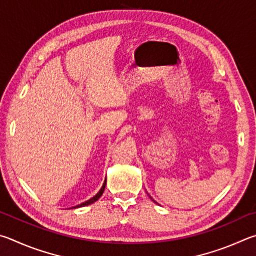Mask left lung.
<instances>
[{
	"label": "left lung",
	"mask_w": 256,
	"mask_h": 256,
	"mask_svg": "<svg viewBox=\"0 0 256 256\" xmlns=\"http://www.w3.org/2000/svg\"><path fill=\"white\" fill-rule=\"evenodd\" d=\"M153 201H154V200H153Z\"/></svg>",
	"instance_id": "obj_1"
}]
</instances>
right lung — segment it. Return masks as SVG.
I'll list each match as a JSON object with an SVG mask.
<instances>
[{"instance_id":"add662e5","label":"right lung","mask_w":256,"mask_h":256,"mask_svg":"<svg viewBox=\"0 0 256 256\" xmlns=\"http://www.w3.org/2000/svg\"><path fill=\"white\" fill-rule=\"evenodd\" d=\"M106 180H104V183H103V186H102V188L100 189V191L98 192V194L93 196V198H91L90 200H88V201H85V202H83V204H78V206H75V207H72V208H70V209H74V208H80V207H84V206H88V204H93V202H96V201L100 198V196H102V194L103 192H104V189H106Z\"/></svg>"}]
</instances>
